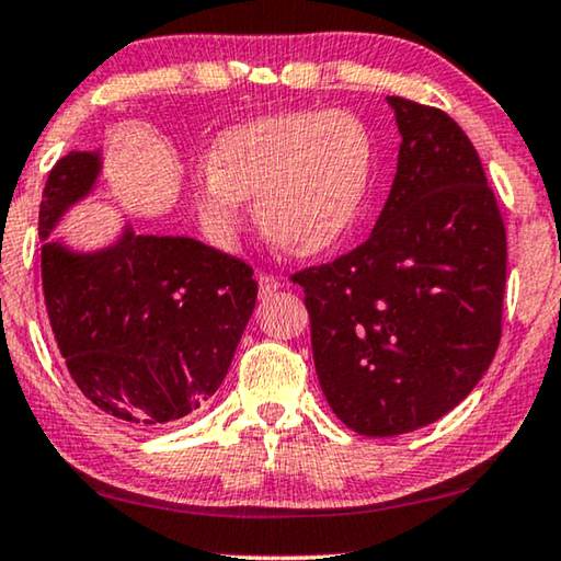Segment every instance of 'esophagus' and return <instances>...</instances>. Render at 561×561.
Here are the masks:
<instances>
[{"instance_id":"obj_1","label":"esophagus","mask_w":561,"mask_h":561,"mask_svg":"<svg viewBox=\"0 0 561 561\" xmlns=\"http://www.w3.org/2000/svg\"><path fill=\"white\" fill-rule=\"evenodd\" d=\"M256 282H259V295H262V299L277 295L279 287H282L279 279L272 277V274H259Z\"/></svg>"}]
</instances>
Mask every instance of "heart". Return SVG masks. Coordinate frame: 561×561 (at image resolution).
<instances>
[{
  "label": "heart",
  "instance_id": "obj_1",
  "mask_svg": "<svg viewBox=\"0 0 561 561\" xmlns=\"http://www.w3.org/2000/svg\"><path fill=\"white\" fill-rule=\"evenodd\" d=\"M373 133L347 111L266 115L221 133L191 204L214 244L239 237L244 201L259 231L289 256H320L353 237L373 179Z\"/></svg>",
  "mask_w": 561,
  "mask_h": 561
}]
</instances>
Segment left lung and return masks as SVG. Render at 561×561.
I'll list each match as a JSON object with an SVG mask.
<instances>
[{
    "label": "left lung",
    "instance_id": "obj_1",
    "mask_svg": "<svg viewBox=\"0 0 561 561\" xmlns=\"http://www.w3.org/2000/svg\"><path fill=\"white\" fill-rule=\"evenodd\" d=\"M400 130L390 196L365 244L295 274L320 388L360 436L423 428L494 360L506 231L481 158L443 111L388 95Z\"/></svg>",
    "mask_w": 561,
    "mask_h": 561
}]
</instances>
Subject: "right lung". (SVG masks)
<instances>
[{"mask_svg": "<svg viewBox=\"0 0 561 561\" xmlns=\"http://www.w3.org/2000/svg\"><path fill=\"white\" fill-rule=\"evenodd\" d=\"M103 148L70 150L39 204L42 287L57 347L90 403L128 425L198 411L227 378L256 305L252 266L191 237L136 233L75 249L53 231L95 194Z\"/></svg>", "mask_w": 561, "mask_h": 561, "instance_id": "obj_1", "label": "right lung"}]
</instances>
